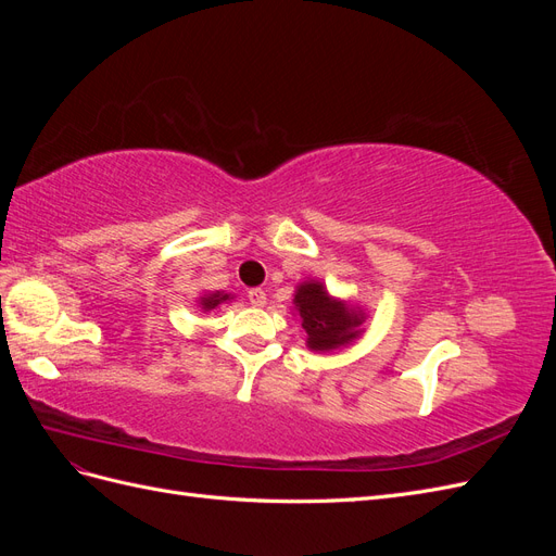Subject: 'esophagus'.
Returning a JSON list of instances; mask_svg holds the SVG:
<instances>
[{
  "mask_svg": "<svg viewBox=\"0 0 556 556\" xmlns=\"http://www.w3.org/2000/svg\"><path fill=\"white\" fill-rule=\"evenodd\" d=\"M248 301H250L252 306L262 308V306L266 304V292H264V290H250V292H248Z\"/></svg>",
  "mask_w": 556,
  "mask_h": 556,
  "instance_id": "1",
  "label": "esophagus"
}]
</instances>
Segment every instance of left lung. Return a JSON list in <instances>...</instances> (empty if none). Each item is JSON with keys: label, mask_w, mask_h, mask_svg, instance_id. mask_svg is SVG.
Wrapping results in <instances>:
<instances>
[{"label": "left lung", "mask_w": 556, "mask_h": 556, "mask_svg": "<svg viewBox=\"0 0 556 556\" xmlns=\"http://www.w3.org/2000/svg\"><path fill=\"white\" fill-rule=\"evenodd\" d=\"M294 308L306 329V345L315 352H329L352 343L362 333L364 311L348 301L333 299L319 280L301 282L294 294Z\"/></svg>", "instance_id": "left-lung-1"}]
</instances>
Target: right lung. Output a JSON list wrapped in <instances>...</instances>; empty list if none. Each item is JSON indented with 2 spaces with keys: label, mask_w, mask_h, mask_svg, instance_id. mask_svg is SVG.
I'll return each instance as SVG.
<instances>
[{
  "label": "right lung",
  "mask_w": 556,
  "mask_h": 556,
  "mask_svg": "<svg viewBox=\"0 0 556 556\" xmlns=\"http://www.w3.org/2000/svg\"><path fill=\"white\" fill-rule=\"evenodd\" d=\"M231 296L229 294H225V292H213V294H204L199 299V306L204 308V311H213V308H217L220 304H225V301H229Z\"/></svg>",
  "instance_id": "right-lung-1"
}]
</instances>
